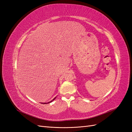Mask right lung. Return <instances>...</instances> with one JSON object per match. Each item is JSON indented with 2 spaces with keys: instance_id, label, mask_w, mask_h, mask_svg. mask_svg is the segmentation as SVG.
I'll use <instances>...</instances> for the list:
<instances>
[{
  "instance_id": "obj_1",
  "label": "right lung",
  "mask_w": 132,
  "mask_h": 132,
  "mask_svg": "<svg viewBox=\"0 0 132 132\" xmlns=\"http://www.w3.org/2000/svg\"><path fill=\"white\" fill-rule=\"evenodd\" d=\"M55 98H55H53V100H52V101H50V102H47V103H51V102H52V101H53L54 100ZM41 103H42V102H41ZM46 103H43V104H46Z\"/></svg>"
}]
</instances>
